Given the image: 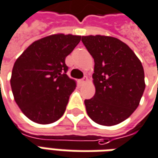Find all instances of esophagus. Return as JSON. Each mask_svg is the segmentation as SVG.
<instances>
[{"mask_svg": "<svg viewBox=\"0 0 158 158\" xmlns=\"http://www.w3.org/2000/svg\"><path fill=\"white\" fill-rule=\"evenodd\" d=\"M86 81H87V77H84L82 79H80V80H79V84H80V85H84V84L86 82Z\"/></svg>", "mask_w": 158, "mask_h": 158, "instance_id": "esophagus-1", "label": "esophagus"}]
</instances>
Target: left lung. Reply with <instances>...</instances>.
I'll return each instance as SVG.
<instances>
[{"label": "left lung", "mask_w": 158, "mask_h": 158, "mask_svg": "<svg viewBox=\"0 0 158 158\" xmlns=\"http://www.w3.org/2000/svg\"><path fill=\"white\" fill-rule=\"evenodd\" d=\"M82 43L95 62L94 97L85 100L88 115L99 125L114 126L132 114L144 93L141 61L125 43L107 36H84Z\"/></svg>", "instance_id": "obj_1"}]
</instances>
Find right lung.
Returning a JSON list of instances; mask_svg holds the SVG:
<instances>
[{"instance_id": "add662e5", "label": "right lung", "mask_w": 158, "mask_h": 158, "mask_svg": "<svg viewBox=\"0 0 158 158\" xmlns=\"http://www.w3.org/2000/svg\"><path fill=\"white\" fill-rule=\"evenodd\" d=\"M81 40L80 36L55 34L35 41L18 58L11 87L14 100L31 121L49 124L66 110L76 83L68 75L66 57Z\"/></svg>"}]
</instances>
